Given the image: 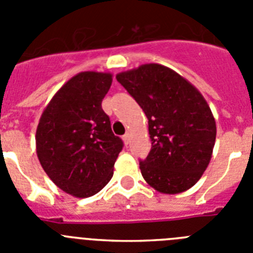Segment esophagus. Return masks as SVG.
<instances>
[{"label": "esophagus", "mask_w": 253, "mask_h": 253, "mask_svg": "<svg viewBox=\"0 0 253 253\" xmlns=\"http://www.w3.org/2000/svg\"><path fill=\"white\" fill-rule=\"evenodd\" d=\"M123 140H124V144H125V146H128L129 142H130V134H129V133H125L124 135H123Z\"/></svg>", "instance_id": "esophagus-1"}]
</instances>
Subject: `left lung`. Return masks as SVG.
I'll use <instances>...</instances> for the list:
<instances>
[{
  "label": "left lung",
  "instance_id": "left-lung-1",
  "mask_svg": "<svg viewBox=\"0 0 253 253\" xmlns=\"http://www.w3.org/2000/svg\"><path fill=\"white\" fill-rule=\"evenodd\" d=\"M147 119L152 148L143 178L162 194L184 193L200 180L213 154L216 125L204 96L173 69L142 64L116 75Z\"/></svg>",
  "mask_w": 253,
  "mask_h": 253
}]
</instances>
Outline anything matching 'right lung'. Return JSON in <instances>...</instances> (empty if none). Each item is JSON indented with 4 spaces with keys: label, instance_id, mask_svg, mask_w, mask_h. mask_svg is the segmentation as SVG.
Segmentation results:
<instances>
[{
    "label": "right lung",
    "instance_id": "1",
    "mask_svg": "<svg viewBox=\"0 0 253 253\" xmlns=\"http://www.w3.org/2000/svg\"><path fill=\"white\" fill-rule=\"evenodd\" d=\"M111 82V73H78L55 92L40 116L35 135L40 165L60 190L75 198L104 189L123 149L101 107Z\"/></svg>",
    "mask_w": 253,
    "mask_h": 253
}]
</instances>
